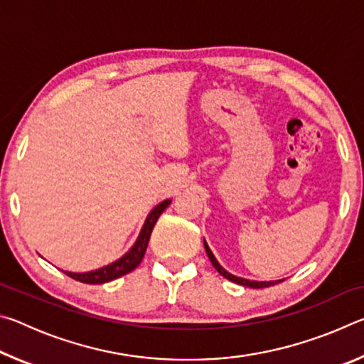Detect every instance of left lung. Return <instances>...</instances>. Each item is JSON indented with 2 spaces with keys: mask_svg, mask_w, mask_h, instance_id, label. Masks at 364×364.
I'll list each match as a JSON object with an SVG mask.
<instances>
[{
  "mask_svg": "<svg viewBox=\"0 0 364 364\" xmlns=\"http://www.w3.org/2000/svg\"><path fill=\"white\" fill-rule=\"evenodd\" d=\"M204 245H205V252H207V255H208V258H210V262H212V264H213V268L217 269L218 273H220L221 276H223V278L230 279V281H232V282H236V284H241V286H245V287H252V289H263V287H269V286L278 284V282H282V279H279V281H264V282H262V281H250V279L237 278V276H234V274H231V273H228V271H226L223 267H221V264L217 262V258L213 257L212 250L208 249L207 242H204Z\"/></svg>",
  "mask_w": 364,
  "mask_h": 364,
  "instance_id": "1",
  "label": "left lung"
}]
</instances>
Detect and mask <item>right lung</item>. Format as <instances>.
Masks as SVG:
<instances>
[{"mask_svg": "<svg viewBox=\"0 0 364 364\" xmlns=\"http://www.w3.org/2000/svg\"><path fill=\"white\" fill-rule=\"evenodd\" d=\"M170 202H171L170 199L160 202V204L149 213V217H147L143 230H141L138 241L134 242L132 250L128 252V254L123 255L120 260L110 263V264H107V267H104L101 269L90 271V273H70V271H64V273L67 276H70L72 279L85 282V284H104V282L114 281L117 278H120V276H125L130 273V271L136 268L141 263V260H143L146 249H147V244H149L154 225L157 223L159 217L162 215L165 208L170 205Z\"/></svg>", "mask_w": 364, "mask_h": 364, "instance_id": "add662e5", "label": "right lung"}]
</instances>
